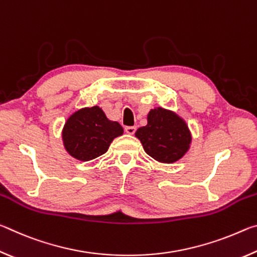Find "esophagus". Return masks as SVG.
<instances>
[{
    "label": "esophagus",
    "instance_id": "obj_1",
    "mask_svg": "<svg viewBox=\"0 0 257 257\" xmlns=\"http://www.w3.org/2000/svg\"><path fill=\"white\" fill-rule=\"evenodd\" d=\"M124 130L128 135H134L135 132H136V127H125Z\"/></svg>",
    "mask_w": 257,
    "mask_h": 257
}]
</instances>
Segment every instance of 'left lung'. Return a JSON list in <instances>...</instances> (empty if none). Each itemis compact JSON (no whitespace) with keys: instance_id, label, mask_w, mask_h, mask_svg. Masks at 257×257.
<instances>
[{"instance_id":"obj_1","label":"left lung","mask_w":257,"mask_h":257,"mask_svg":"<svg viewBox=\"0 0 257 257\" xmlns=\"http://www.w3.org/2000/svg\"><path fill=\"white\" fill-rule=\"evenodd\" d=\"M151 158L160 163L171 164L189 151L191 133L179 114L161 106L150 110L147 124L135 133Z\"/></svg>"}]
</instances>
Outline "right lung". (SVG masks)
<instances>
[{
    "mask_svg": "<svg viewBox=\"0 0 257 257\" xmlns=\"http://www.w3.org/2000/svg\"><path fill=\"white\" fill-rule=\"evenodd\" d=\"M122 135L121 124L108 120L103 108L95 105L73 112L64 122L61 137L68 154L86 162L105 153L113 139Z\"/></svg>",
    "mask_w": 257,
    "mask_h": 257,
    "instance_id": "1",
    "label": "right lung"
}]
</instances>
